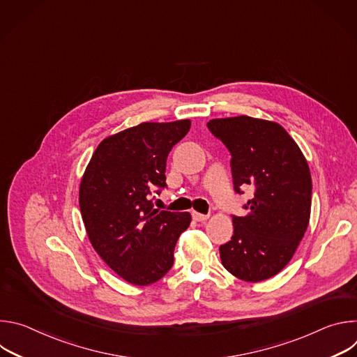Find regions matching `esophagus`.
Segmentation results:
<instances>
[{
	"label": "esophagus",
	"mask_w": 357,
	"mask_h": 357,
	"mask_svg": "<svg viewBox=\"0 0 357 357\" xmlns=\"http://www.w3.org/2000/svg\"><path fill=\"white\" fill-rule=\"evenodd\" d=\"M192 216L196 222H205V220L209 219V215H202V213H197V212H193Z\"/></svg>",
	"instance_id": "esophagus-1"
}]
</instances>
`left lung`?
<instances>
[{"label": "left lung", "mask_w": 357, "mask_h": 357, "mask_svg": "<svg viewBox=\"0 0 357 357\" xmlns=\"http://www.w3.org/2000/svg\"><path fill=\"white\" fill-rule=\"evenodd\" d=\"M211 132L231 154L236 193L251 186L245 216H233V236L220 260L234 277L259 282L278 274L292 259L311 216L312 179L307 160L277 123L248 116L215 119Z\"/></svg>", "instance_id": "1"}]
</instances>
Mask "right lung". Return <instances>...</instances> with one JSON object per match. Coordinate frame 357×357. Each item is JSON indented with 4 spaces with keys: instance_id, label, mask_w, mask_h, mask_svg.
<instances>
[{
    "instance_id": "add662e5",
    "label": "right lung",
    "mask_w": 357,
    "mask_h": 357,
    "mask_svg": "<svg viewBox=\"0 0 357 357\" xmlns=\"http://www.w3.org/2000/svg\"><path fill=\"white\" fill-rule=\"evenodd\" d=\"M190 120L141 123L96 148L79 190L83 223L93 248L123 280L149 285L174 264L175 244L190 215L154 208L167 186V158L189 131Z\"/></svg>"
}]
</instances>
